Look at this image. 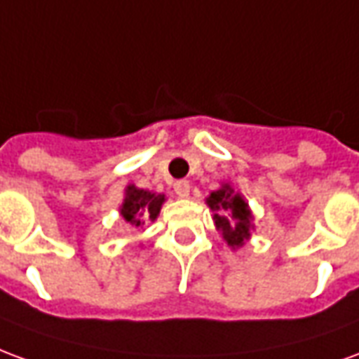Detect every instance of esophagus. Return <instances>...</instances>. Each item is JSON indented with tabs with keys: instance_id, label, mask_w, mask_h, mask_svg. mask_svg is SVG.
<instances>
[{
	"instance_id": "34e87169",
	"label": "esophagus",
	"mask_w": 359,
	"mask_h": 359,
	"mask_svg": "<svg viewBox=\"0 0 359 359\" xmlns=\"http://www.w3.org/2000/svg\"><path fill=\"white\" fill-rule=\"evenodd\" d=\"M175 194L179 196V198H188L190 196V182L188 180H179V182H175Z\"/></svg>"
}]
</instances>
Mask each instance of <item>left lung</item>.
I'll return each mask as SVG.
<instances>
[{
	"mask_svg": "<svg viewBox=\"0 0 359 359\" xmlns=\"http://www.w3.org/2000/svg\"><path fill=\"white\" fill-rule=\"evenodd\" d=\"M205 203L213 211V221L219 233L223 234V241L233 250L242 248L254 229V215L246 200L238 192H234L231 184H223L205 198Z\"/></svg>",
	"mask_w": 359,
	"mask_h": 359,
	"instance_id": "1",
	"label": "left lung"
}]
</instances>
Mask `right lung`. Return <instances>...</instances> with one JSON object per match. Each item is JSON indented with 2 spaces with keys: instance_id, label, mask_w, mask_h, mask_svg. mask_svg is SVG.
Returning <instances> with one entry per match:
<instances>
[{
  "instance_id": "obj_1",
  "label": "right lung",
  "mask_w": 359,
  "mask_h": 359,
  "mask_svg": "<svg viewBox=\"0 0 359 359\" xmlns=\"http://www.w3.org/2000/svg\"><path fill=\"white\" fill-rule=\"evenodd\" d=\"M165 202V194H156L144 188L128 184L125 190V200L121 203V217L130 226H144L146 221H156L159 210Z\"/></svg>"
}]
</instances>
